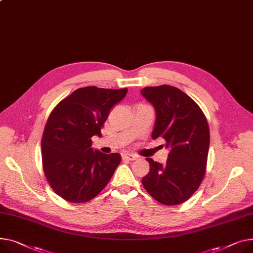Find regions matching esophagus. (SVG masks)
Listing matches in <instances>:
<instances>
[{
  "mask_svg": "<svg viewBox=\"0 0 253 253\" xmlns=\"http://www.w3.org/2000/svg\"><path fill=\"white\" fill-rule=\"evenodd\" d=\"M122 157H123V159L129 160V161H134L138 158L136 155L131 154V153H124V154H122Z\"/></svg>",
  "mask_w": 253,
  "mask_h": 253,
  "instance_id": "esophagus-1",
  "label": "esophagus"
}]
</instances>
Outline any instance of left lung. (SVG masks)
<instances>
[{"label":"left lung","instance_id":"left-lung-1","mask_svg":"<svg viewBox=\"0 0 253 253\" xmlns=\"http://www.w3.org/2000/svg\"><path fill=\"white\" fill-rule=\"evenodd\" d=\"M140 92L156 111L151 137H163L170 149L164 165L146 159L150 171L142 184L159 203L180 205L190 198L205 177L210 148L208 121L194 100L177 87L149 86Z\"/></svg>","mask_w":253,"mask_h":253}]
</instances>
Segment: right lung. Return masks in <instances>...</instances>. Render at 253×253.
Listing matches in <instances>:
<instances>
[{
    "label": "right lung",
    "instance_id": "add662e5",
    "mask_svg": "<svg viewBox=\"0 0 253 253\" xmlns=\"http://www.w3.org/2000/svg\"><path fill=\"white\" fill-rule=\"evenodd\" d=\"M128 89L87 86L76 89L50 113L42 139L43 171L53 190L73 204L86 203L102 191L118 165L119 154L91 147L100 136L112 107Z\"/></svg>",
    "mask_w": 253,
    "mask_h": 253
}]
</instances>
